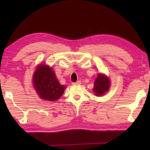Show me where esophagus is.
<instances>
[{"instance_id":"obj_1","label":"esophagus","mask_w":150,"mask_h":150,"mask_svg":"<svg viewBox=\"0 0 150 150\" xmlns=\"http://www.w3.org/2000/svg\"><path fill=\"white\" fill-rule=\"evenodd\" d=\"M72 84H81V81L79 80V81H77L76 82H73Z\"/></svg>"}]
</instances>
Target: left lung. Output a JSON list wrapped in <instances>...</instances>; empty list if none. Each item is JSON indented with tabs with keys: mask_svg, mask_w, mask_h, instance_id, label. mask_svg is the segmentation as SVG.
<instances>
[{
	"mask_svg": "<svg viewBox=\"0 0 150 150\" xmlns=\"http://www.w3.org/2000/svg\"><path fill=\"white\" fill-rule=\"evenodd\" d=\"M110 85V82L109 79L100 73L99 75H98V77L95 81L93 92L98 96L103 95L105 92L109 90Z\"/></svg>",
	"mask_w": 150,
	"mask_h": 150,
	"instance_id": "1",
	"label": "left lung"
}]
</instances>
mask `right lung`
Masks as SVG:
<instances>
[{
    "label": "right lung",
    "mask_w": 150,
    "mask_h": 150,
    "mask_svg": "<svg viewBox=\"0 0 150 150\" xmlns=\"http://www.w3.org/2000/svg\"><path fill=\"white\" fill-rule=\"evenodd\" d=\"M34 88L39 97L50 101L58 100L62 96L65 86L59 83L55 73L48 66L41 64L37 67L33 75Z\"/></svg>",
    "instance_id": "obj_1"
}]
</instances>
